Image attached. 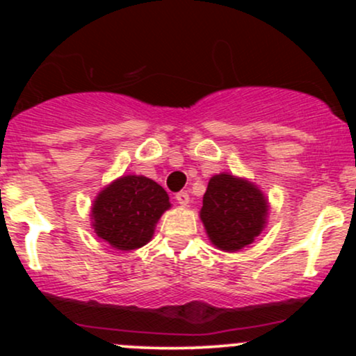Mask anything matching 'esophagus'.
<instances>
[{
	"label": "esophagus",
	"mask_w": 356,
	"mask_h": 356,
	"mask_svg": "<svg viewBox=\"0 0 356 356\" xmlns=\"http://www.w3.org/2000/svg\"><path fill=\"white\" fill-rule=\"evenodd\" d=\"M175 201H177L181 206H187L189 204V194L186 191H181L175 194Z\"/></svg>",
	"instance_id": "1"
}]
</instances>
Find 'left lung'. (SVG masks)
Here are the masks:
<instances>
[{
  "label": "left lung",
  "instance_id": "left-lung-1",
  "mask_svg": "<svg viewBox=\"0 0 356 356\" xmlns=\"http://www.w3.org/2000/svg\"><path fill=\"white\" fill-rule=\"evenodd\" d=\"M268 209V199L254 184L222 172L207 184L201 219L211 243L220 251L234 252L261 234Z\"/></svg>",
  "mask_w": 356,
  "mask_h": 356
}]
</instances>
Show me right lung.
I'll list each match as a JSON object with an SVG mask.
<instances>
[{
  "mask_svg": "<svg viewBox=\"0 0 356 356\" xmlns=\"http://www.w3.org/2000/svg\"><path fill=\"white\" fill-rule=\"evenodd\" d=\"M169 207L164 187L144 175H124L93 201V229L112 248L132 251L152 239L155 224Z\"/></svg>",
  "mask_w": 356,
  "mask_h": 356,
  "instance_id": "right-lung-1",
  "label": "right lung"
}]
</instances>
